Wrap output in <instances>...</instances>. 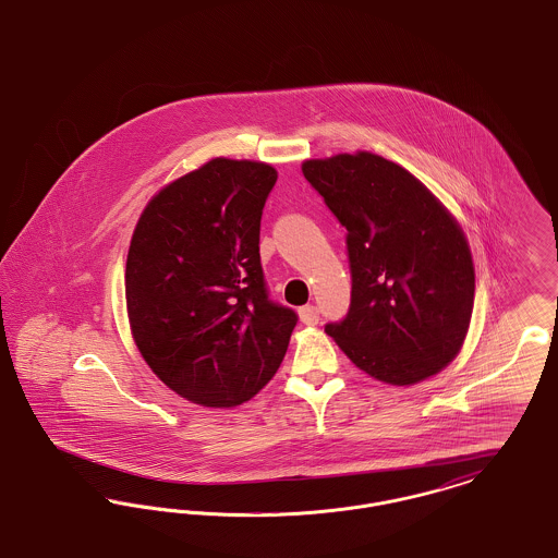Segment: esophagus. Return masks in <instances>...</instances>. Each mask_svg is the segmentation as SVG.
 I'll list each match as a JSON object with an SVG mask.
<instances>
[{
    "label": "esophagus",
    "instance_id": "1",
    "mask_svg": "<svg viewBox=\"0 0 558 558\" xmlns=\"http://www.w3.org/2000/svg\"><path fill=\"white\" fill-rule=\"evenodd\" d=\"M298 313H300V319H302L304 325H315V323L319 322V308L315 304H306Z\"/></svg>",
    "mask_w": 558,
    "mask_h": 558
}]
</instances>
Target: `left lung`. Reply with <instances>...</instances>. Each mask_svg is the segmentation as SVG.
<instances>
[{
	"label": "left lung",
	"mask_w": 558,
	"mask_h": 558,
	"mask_svg": "<svg viewBox=\"0 0 558 558\" xmlns=\"http://www.w3.org/2000/svg\"><path fill=\"white\" fill-rule=\"evenodd\" d=\"M347 229L351 306L325 331L376 380L415 384L462 349L474 304L469 243L439 199L372 153L302 163Z\"/></svg>",
	"instance_id": "obj_1"
}]
</instances>
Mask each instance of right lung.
Segmentation results:
<instances>
[{
	"mask_svg": "<svg viewBox=\"0 0 558 558\" xmlns=\"http://www.w3.org/2000/svg\"><path fill=\"white\" fill-rule=\"evenodd\" d=\"M275 168L211 159L145 207L125 265L136 347L180 397L206 408L252 399L279 369L298 315L270 300L260 220Z\"/></svg>",
	"mask_w": 558,
	"mask_h": 558,
	"instance_id": "1",
	"label": "right lung"
}]
</instances>
